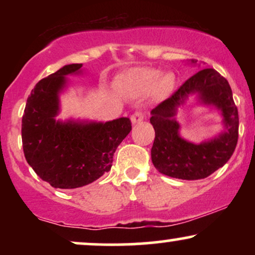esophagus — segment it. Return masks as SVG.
<instances>
[{"mask_svg": "<svg viewBox=\"0 0 255 255\" xmlns=\"http://www.w3.org/2000/svg\"><path fill=\"white\" fill-rule=\"evenodd\" d=\"M145 118H146V114H145L144 110H142V109L136 110L135 113H134L133 115H131V118H130L131 124H134V125L139 124V122H141Z\"/></svg>", "mask_w": 255, "mask_h": 255, "instance_id": "1", "label": "esophagus"}]
</instances>
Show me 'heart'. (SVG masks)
I'll return each instance as SVG.
<instances>
[{
	"instance_id": "b5f03b06",
	"label": "heart",
	"mask_w": 255,
	"mask_h": 255,
	"mask_svg": "<svg viewBox=\"0 0 255 255\" xmlns=\"http://www.w3.org/2000/svg\"><path fill=\"white\" fill-rule=\"evenodd\" d=\"M119 84L126 92L134 95L146 93L153 87L157 97H164L174 89L175 77L171 73L160 75L154 68H135L121 75Z\"/></svg>"
}]
</instances>
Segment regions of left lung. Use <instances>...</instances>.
<instances>
[{
  "instance_id": "obj_1",
  "label": "left lung",
  "mask_w": 255,
  "mask_h": 255,
  "mask_svg": "<svg viewBox=\"0 0 255 255\" xmlns=\"http://www.w3.org/2000/svg\"><path fill=\"white\" fill-rule=\"evenodd\" d=\"M191 93H198L203 103L221 109L227 128L218 138L199 145L186 142L178 135L179 126L173 119L177 105ZM151 114L150 122L156 131L151 148L152 163L166 176L180 180H201L210 176L230 159L238 145V108L228 80L213 68L201 69L187 79Z\"/></svg>"
}]
</instances>
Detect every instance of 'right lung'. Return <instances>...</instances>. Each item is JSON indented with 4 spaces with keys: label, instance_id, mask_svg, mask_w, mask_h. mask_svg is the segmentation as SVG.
Here are the masks:
<instances>
[{
    "label": "right lung",
    "instance_id": "1",
    "mask_svg": "<svg viewBox=\"0 0 255 255\" xmlns=\"http://www.w3.org/2000/svg\"><path fill=\"white\" fill-rule=\"evenodd\" d=\"M81 63L67 64L38 81L22 115V148L36 174L54 188L86 186L111 169L118 146L131 130L128 118L105 124L60 122L58 92L66 75L80 72Z\"/></svg>",
    "mask_w": 255,
    "mask_h": 255
}]
</instances>
